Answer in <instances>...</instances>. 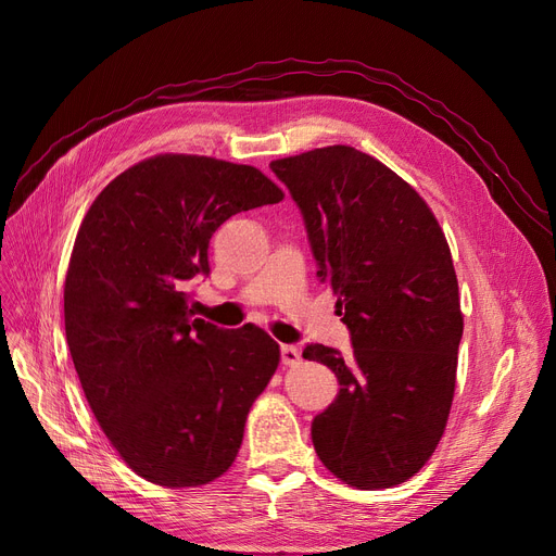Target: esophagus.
Returning a JSON list of instances; mask_svg holds the SVG:
<instances>
[{"label": "esophagus", "instance_id": "34e87169", "mask_svg": "<svg viewBox=\"0 0 556 556\" xmlns=\"http://www.w3.org/2000/svg\"><path fill=\"white\" fill-rule=\"evenodd\" d=\"M302 361V352L293 344H281V363L286 367H295Z\"/></svg>", "mask_w": 556, "mask_h": 556}]
</instances>
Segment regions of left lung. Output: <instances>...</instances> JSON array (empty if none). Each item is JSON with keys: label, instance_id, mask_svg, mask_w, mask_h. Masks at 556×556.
<instances>
[{"label": "left lung", "instance_id": "1", "mask_svg": "<svg viewBox=\"0 0 556 556\" xmlns=\"http://www.w3.org/2000/svg\"><path fill=\"white\" fill-rule=\"evenodd\" d=\"M304 216L317 277L331 283L354 352L306 344L336 401L313 419L317 457L356 489L413 478L440 444L464 331L444 231L394 170L352 146L270 162Z\"/></svg>", "mask_w": 556, "mask_h": 556}]
</instances>
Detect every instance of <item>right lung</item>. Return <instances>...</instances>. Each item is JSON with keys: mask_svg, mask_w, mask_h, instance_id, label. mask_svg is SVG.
Listing matches in <instances>:
<instances>
[{"mask_svg": "<svg viewBox=\"0 0 556 556\" xmlns=\"http://www.w3.org/2000/svg\"><path fill=\"white\" fill-rule=\"evenodd\" d=\"M283 200L254 166L157 155L124 170L85 214L65 277V333L87 403L130 469L162 486L220 478L279 365L258 327L193 317L210 239L233 214Z\"/></svg>", "mask_w": 556, "mask_h": 556, "instance_id": "right-lung-1", "label": "right lung"}]
</instances>
